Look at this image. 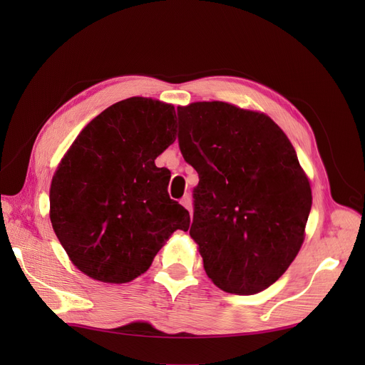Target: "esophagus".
<instances>
[{
  "label": "esophagus",
  "mask_w": 365,
  "mask_h": 365,
  "mask_svg": "<svg viewBox=\"0 0 365 365\" xmlns=\"http://www.w3.org/2000/svg\"><path fill=\"white\" fill-rule=\"evenodd\" d=\"M181 204L190 212V210H192V197H190V195H184L181 197Z\"/></svg>",
  "instance_id": "esophagus-1"
}]
</instances>
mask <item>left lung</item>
I'll list each match as a JSON object with an SVG mask.
<instances>
[{
	"instance_id": "1",
	"label": "left lung",
	"mask_w": 365,
	"mask_h": 365,
	"mask_svg": "<svg viewBox=\"0 0 365 365\" xmlns=\"http://www.w3.org/2000/svg\"><path fill=\"white\" fill-rule=\"evenodd\" d=\"M178 111V143L197 172L190 236L225 292L252 295L289 268L312 192L284 132L264 114L224 102Z\"/></svg>"
}]
</instances>
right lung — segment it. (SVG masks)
I'll use <instances>...</instances> for the list:
<instances>
[{
    "label": "right lung",
    "instance_id": "right-lung-1",
    "mask_svg": "<svg viewBox=\"0 0 365 365\" xmlns=\"http://www.w3.org/2000/svg\"><path fill=\"white\" fill-rule=\"evenodd\" d=\"M175 108L130 97L98 114L53 176L50 219L88 277L126 283L145 272L190 215L170 200V170L155 158L175 141Z\"/></svg>",
    "mask_w": 365,
    "mask_h": 365
}]
</instances>
